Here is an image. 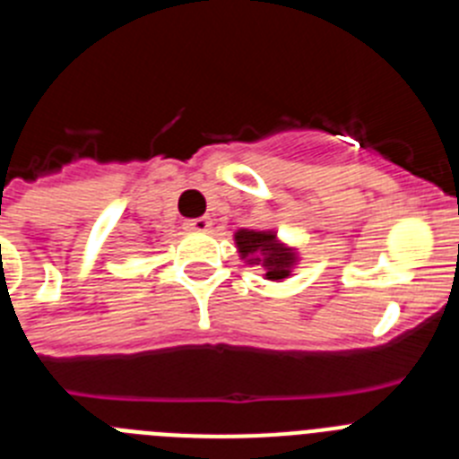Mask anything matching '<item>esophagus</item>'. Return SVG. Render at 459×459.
Masks as SVG:
<instances>
[{"label": "esophagus", "mask_w": 459, "mask_h": 459, "mask_svg": "<svg viewBox=\"0 0 459 459\" xmlns=\"http://www.w3.org/2000/svg\"><path fill=\"white\" fill-rule=\"evenodd\" d=\"M184 227L188 232H206L211 227V218H190V221L184 222Z\"/></svg>", "instance_id": "esophagus-1"}]
</instances>
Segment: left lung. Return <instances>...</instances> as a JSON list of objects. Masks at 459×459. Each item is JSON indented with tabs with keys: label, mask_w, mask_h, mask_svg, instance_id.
<instances>
[{
	"label": "left lung",
	"mask_w": 459,
	"mask_h": 459,
	"mask_svg": "<svg viewBox=\"0 0 459 459\" xmlns=\"http://www.w3.org/2000/svg\"><path fill=\"white\" fill-rule=\"evenodd\" d=\"M234 243L243 262H248L250 266H262L266 271L264 278L273 282L290 278L294 266L299 264L296 248L280 241L273 230H238L234 232Z\"/></svg>",
	"instance_id": "1"
}]
</instances>
